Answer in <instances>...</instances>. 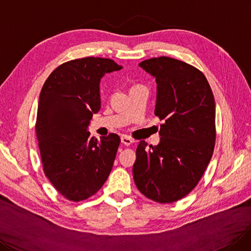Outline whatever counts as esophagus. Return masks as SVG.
Returning <instances> with one entry per match:
<instances>
[{
  "mask_svg": "<svg viewBox=\"0 0 251 251\" xmlns=\"http://www.w3.org/2000/svg\"><path fill=\"white\" fill-rule=\"evenodd\" d=\"M121 142H122L124 145H126V146H129V145H131L134 141L131 139L130 136L122 135V136H121Z\"/></svg>",
  "mask_w": 251,
  "mask_h": 251,
  "instance_id": "obj_1",
  "label": "esophagus"
}]
</instances>
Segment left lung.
<instances>
[{
  "label": "left lung",
  "mask_w": 251,
  "mask_h": 251,
  "mask_svg": "<svg viewBox=\"0 0 251 251\" xmlns=\"http://www.w3.org/2000/svg\"><path fill=\"white\" fill-rule=\"evenodd\" d=\"M140 67L155 77L154 114L164 124L157 146L139 143L133 179L144 196L173 203L196 187L213 156L214 95L203 73L187 62L161 56Z\"/></svg>",
  "instance_id": "left-lung-1"
}]
</instances>
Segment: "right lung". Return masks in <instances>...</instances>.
<instances>
[{
    "label": "right lung",
    "mask_w": 251,
    "mask_h": 251,
    "mask_svg": "<svg viewBox=\"0 0 251 251\" xmlns=\"http://www.w3.org/2000/svg\"><path fill=\"white\" fill-rule=\"evenodd\" d=\"M121 69L109 58L70 60L51 73L40 91L35 132L44 173L70 201L95 195L112 169L120 136L109 133L98 141L87 127L101 107V78Z\"/></svg>",
    "instance_id": "right-lung-1"
}]
</instances>
